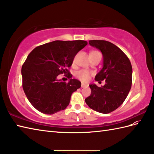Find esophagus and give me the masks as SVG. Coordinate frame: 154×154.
<instances>
[{
  "instance_id": "obj_1",
  "label": "esophagus",
  "mask_w": 154,
  "mask_h": 154,
  "mask_svg": "<svg viewBox=\"0 0 154 154\" xmlns=\"http://www.w3.org/2000/svg\"><path fill=\"white\" fill-rule=\"evenodd\" d=\"M88 85L87 84H85V83H81V87L82 88H84V87H87Z\"/></svg>"
}]
</instances>
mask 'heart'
Here are the masks:
<instances>
[{
	"mask_svg": "<svg viewBox=\"0 0 154 154\" xmlns=\"http://www.w3.org/2000/svg\"><path fill=\"white\" fill-rule=\"evenodd\" d=\"M97 52L98 51H91L90 54L97 53ZM91 75V73L89 71H88L87 69H81L79 71H77L76 77L77 79H79L80 81H82V82L86 83L89 80Z\"/></svg>",
	"mask_w": 154,
	"mask_h": 154,
	"instance_id": "heart-1",
	"label": "heart"
}]
</instances>
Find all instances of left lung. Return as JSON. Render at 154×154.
I'll return each mask as SVG.
<instances>
[{"label":"left lung","mask_w":154,"mask_h":154,"mask_svg":"<svg viewBox=\"0 0 154 154\" xmlns=\"http://www.w3.org/2000/svg\"><path fill=\"white\" fill-rule=\"evenodd\" d=\"M89 43L102 52L103 67L94 79L105 80V84L100 87L90 85L91 93L85 103L97 112L108 114L118 109L129 93L132 81V65L126 55L111 42L93 40Z\"/></svg>","instance_id":"8db88e82"}]
</instances>
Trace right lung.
<instances>
[{"instance_id": "obj_1", "label": "right lung", "mask_w": 154, "mask_h": 154, "mask_svg": "<svg viewBox=\"0 0 154 154\" xmlns=\"http://www.w3.org/2000/svg\"><path fill=\"white\" fill-rule=\"evenodd\" d=\"M84 40H56L34 48L22 67V87L27 99L35 109L53 114L65 109L72 93L79 89V80L71 79L67 68L73 59L86 46ZM70 80L67 84L57 79L60 74Z\"/></svg>"}]
</instances>
